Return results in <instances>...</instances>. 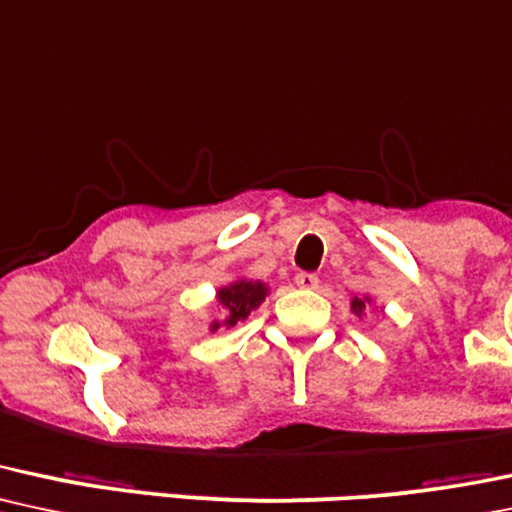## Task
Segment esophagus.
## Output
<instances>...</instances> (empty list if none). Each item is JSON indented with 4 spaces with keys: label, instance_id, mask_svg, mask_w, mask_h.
Instances as JSON below:
<instances>
[{
    "label": "esophagus",
    "instance_id": "obj_1",
    "mask_svg": "<svg viewBox=\"0 0 512 512\" xmlns=\"http://www.w3.org/2000/svg\"><path fill=\"white\" fill-rule=\"evenodd\" d=\"M294 282H297L302 290H316L318 275L316 273H297V275H294Z\"/></svg>",
    "mask_w": 512,
    "mask_h": 512
}]
</instances>
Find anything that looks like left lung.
<instances>
[{
  "mask_svg": "<svg viewBox=\"0 0 512 512\" xmlns=\"http://www.w3.org/2000/svg\"><path fill=\"white\" fill-rule=\"evenodd\" d=\"M369 304H371L369 297H354V299H352V311H354V314H357L359 318H362L364 311H366V306H369Z\"/></svg>",
  "mask_w": 512,
  "mask_h": 512,
  "instance_id": "obj_1",
  "label": "left lung"
}]
</instances>
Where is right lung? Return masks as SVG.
<instances>
[{
    "mask_svg": "<svg viewBox=\"0 0 512 512\" xmlns=\"http://www.w3.org/2000/svg\"><path fill=\"white\" fill-rule=\"evenodd\" d=\"M268 287L266 282L261 280H237L232 285L220 287L218 290V302L222 309H225V321H213L210 323V330H218L220 326L232 328L237 326L239 321L249 318V314L254 309L261 306L263 299H266Z\"/></svg>",
    "mask_w": 512,
    "mask_h": 512,
    "instance_id": "1",
    "label": "right lung"
}]
</instances>
